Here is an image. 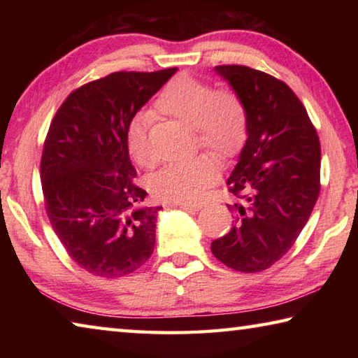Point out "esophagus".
<instances>
[{"instance_id": "34e87169", "label": "esophagus", "mask_w": 358, "mask_h": 358, "mask_svg": "<svg viewBox=\"0 0 358 358\" xmlns=\"http://www.w3.org/2000/svg\"><path fill=\"white\" fill-rule=\"evenodd\" d=\"M177 207H180L181 210H192V211H199L203 205L202 203H175Z\"/></svg>"}]
</instances>
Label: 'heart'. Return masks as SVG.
<instances>
[{
	"instance_id": "b5f03b06",
	"label": "heart",
	"mask_w": 358,
	"mask_h": 358,
	"mask_svg": "<svg viewBox=\"0 0 358 358\" xmlns=\"http://www.w3.org/2000/svg\"><path fill=\"white\" fill-rule=\"evenodd\" d=\"M155 110L192 124L202 147L215 155H234L248 134V110L241 96L232 88H217L191 76L169 82L155 99ZM151 115L142 112L126 128V150L137 166L150 169L156 157L148 145ZM220 175L208 156L171 162L150 178V189L157 199L173 203H194Z\"/></svg>"
}]
</instances>
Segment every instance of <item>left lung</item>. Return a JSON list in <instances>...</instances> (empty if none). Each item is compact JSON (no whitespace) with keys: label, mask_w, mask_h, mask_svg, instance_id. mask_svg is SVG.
<instances>
[{"label":"left lung","mask_w":358,"mask_h":358,"mask_svg":"<svg viewBox=\"0 0 358 358\" xmlns=\"http://www.w3.org/2000/svg\"><path fill=\"white\" fill-rule=\"evenodd\" d=\"M215 71L243 99L248 138L227 180L241 202L227 205L235 226L211 252L241 273L280 260L305 227L320 191V143L305 106L286 83L248 66Z\"/></svg>","instance_id":"1"}]
</instances>
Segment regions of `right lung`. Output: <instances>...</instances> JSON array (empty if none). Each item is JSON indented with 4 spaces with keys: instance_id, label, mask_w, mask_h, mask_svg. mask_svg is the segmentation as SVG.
Returning <instances> with one entry per match:
<instances>
[{
    "instance_id": "1",
    "label": "right lung",
    "mask_w": 358,
    "mask_h": 358,
    "mask_svg": "<svg viewBox=\"0 0 358 358\" xmlns=\"http://www.w3.org/2000/svg\"><path fill=\"white\" fill-rule=\"evenodd\" d=\"M177 68L113 72L72 92L52 120L41 159L47 216L71 259L101 278L136 271L155 250L161 207H143L126 128Z\"/></svg>"
}]
</instances>
